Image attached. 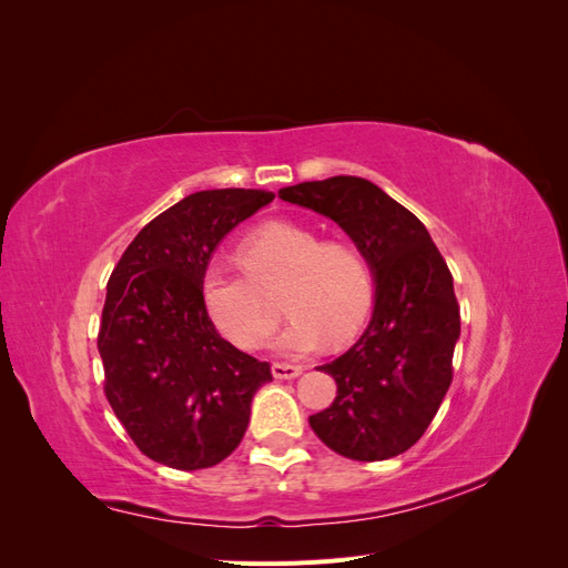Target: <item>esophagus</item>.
Masks as SVG:
<instances>
[{
    "label": "esophagus",
    "mask_w": 568,
    "mask_h": 568,
    "mask_svg": "<svg viewBox=\"0 0 568 568\" xmlns=\"http://www.w3.org/2000/svg\"><path fill=\"white\" fill-rule=\"evenodd\" d=\"M301 372H303L301 365H288V363H274L272 365L274 379H294V376H298Z\"/></svg>",
    "instance_id": "esophagus-1"
}]
</instances>
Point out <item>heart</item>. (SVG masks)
Instances as JSON below:
<instances>
[{
  "instance_id": "obj_1",
  "label": "heart",
  "mask_w": 568,
  "mask_h": 568,
  "mask_svg": "<svg viewBox=\"0 0 568 568\" xmlns=\"http://www.w3.org/2000/svg\"><path fill=\"white\" fill-rule=\"evenodd\" d=\"M244 270L211 265L201 294L220 334L244 351L261 348L280 324V305L270 294L284 286L291 313L280 348L305 355L324 338L341 346L369 317L374 272L369 257L351 239H322L294 222H270L239 246Z\"/></svg>"
}]
</instances>
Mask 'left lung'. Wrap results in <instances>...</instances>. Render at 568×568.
<instances>
[{"mask_svg": "<svg viewBox=\"0 0 568 568\" xmlns=\"http://www.w3.org/2000/svg\"><path fill=\"white\" fill-rule=\"evenodd\" d=\"M280 199L332 217L365 251L376 282L365 334L320 367L334 376L336 398L311 417L313 432L348 459L400 455L424 436L453 384V274L422 222L369 180L301 182Z\"/></svg>", "mask_w": 568, "mask_h": 568, "instance_id": "1", "label": "left lung"}]
</instances>
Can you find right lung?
<instances>
[{
    "label": "right lung",
    "instance_id": "1",
    "mask_svg": "<svg viewBox=\"0 0 568 568\" xmlns=\"http://www.w3.org/2000/svg\"><path fill=\"white\" fill-rule=\"evenodd\" d=\"M274 199L211 189L170 205L132 239L106 286L97 348L115 417L149 459L194 471L242 443L261 363L222 338L201 282L222 236Z\"/></svg>",
    "mask_w": 568,
    "mask_h": 568
}]
</instances>
